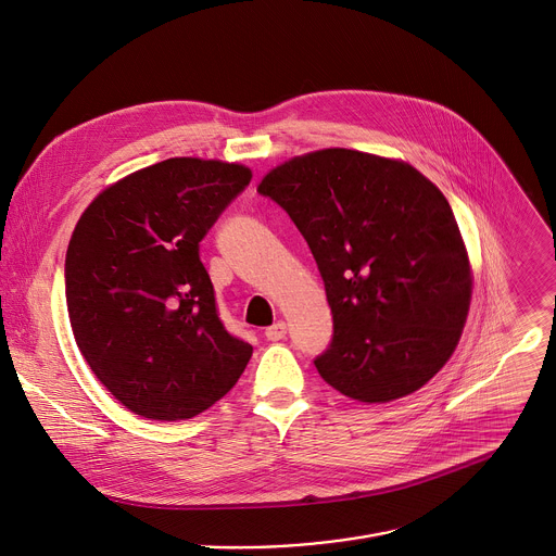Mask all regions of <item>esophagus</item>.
Returning a JSON list of instances; mask_svg holds the SVG:
<instances>
[{"label": "esophagus", "instance_id": "34e87169", "mask_svg": "<svg viewBox=\"0 0 556 556\" xmlns=\"http://www.w3.org/2000/svg\"><path fill=\"white\" fill-rule=\"evenodd\" d=\"M286 332H288L286 324H283V321H277V324H273L270 328H266V339H268V341H281V339L286 337Z\"/></svg>", "mask_w": 556, "mask_h": 556}]
</instances>
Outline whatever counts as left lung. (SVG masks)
<instances>
[{
  "label": "left lung",
  "instance_id": "1",
  "mask_svg": "<svg viewBox=\"0 0 556 556\" xmlns=\"http://www.w3.org/2000/svg\"><path fill=\"white\" fill-rule=\"evenodd\" d=\"M257 190L290 215L321 273L334 334L319 375L364 403L424 388L457 348L472 299L443 192L408 162L348 148L292 157Z\"/></svg>",
  "mask_w": 556,
  "mask_h": 556
}]
</instances>
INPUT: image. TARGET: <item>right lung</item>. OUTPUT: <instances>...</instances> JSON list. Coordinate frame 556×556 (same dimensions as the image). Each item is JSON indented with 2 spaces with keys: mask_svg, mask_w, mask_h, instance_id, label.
<instances>
[{
  "mask_svg": "<svg viewBox=\"0 0 556 556\" xmlns=\"http://www.w3.org/2000/svg\"><path fill=\"white\" fill-rule=\"evenodd\" d=\"M250 179L243 164L173 157L104 188L73 230L66 306L77 348L143 419L197 417L250 362L199 260V241Z\"/></svg>",
  "mask_w": 556,
  "mask_h": 556,
  "instance_id": "right-lung-1",
  "label": "right lung"
}]
</instances>
